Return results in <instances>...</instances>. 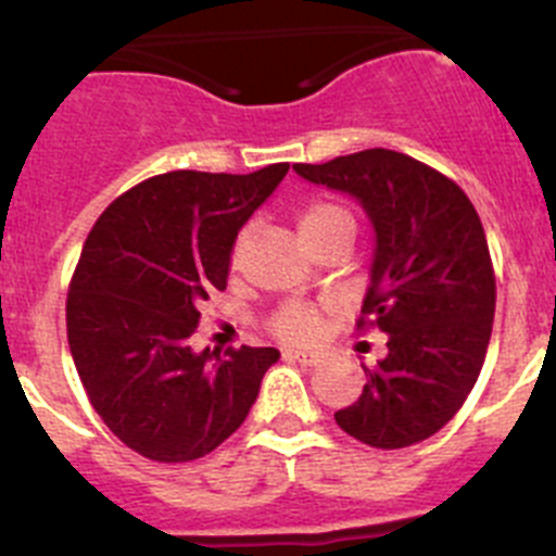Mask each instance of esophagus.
<instances>
[{"mask_svg": "<svg viewBox=\"0 0 556 556\" xmlns=\"http://www.w3.org/2000/svg\"><path fill=\"white\" fill-rule=\"evenodd\" d=\"M283 357H287V361L300 363V366H319L321 363L319 352H308V349H287Z\"/></svg>", "mask_w": 556, "mask_h": 556, "instance_id": "1", "label": "esophagus"}]
</instances>
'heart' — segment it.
<instances>
[{
  "label": "heart",
  "instance_id": "1",
  "mask_svg": "<svg viewBox=\"0 0 556 556\" xmlns=\"http://www.w3.org/2000/svg\"><path fill=\"white\" fill-rule=\"evenodd\" d=\"M343 218H346V213H343L341 207H336V204H325V202L311 204V207L303 210V215L298 218L300 240H303V237L316 235V231H321L325 226L336 224V220H343ZM269 327H273L275 336L287 338V341H305V338H311L316 330H319V314H316L314 308H308V305L289 303L273 316Z\"/></svg>",
  "mask_w": 556,
  "mask_h": 556
}]
</instances>
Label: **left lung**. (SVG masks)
I'll return each instance as SVG.
<instances>
[{"label":"left lung","instance_id":"obj_1","mask_svg":"<svg viewBox=\"0 0 556 556\" xmlns=\"http://www.w3.org/2000/svg\"><path fill=\"white\" fill-rule=\"evenodd\" d=\"M294 172L352 195L374 229L363 316L388 336V354L377 368L363 366V395L336 422L382 451L428 440L478 382L494 325V269L478 213L445 174L382 147Z\"/></svg>","mask_w":556,"mask_h":556}]
</instances>
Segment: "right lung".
Listing matches in <instances>:
<instances>
[{"mask_svg": "<svg viewBox=\"0 0 556 556\" xmlns=\"http://www.w3.org/2000/svg\"><path fill=\"white\" fill-rule=\"evenodd\" d=\"M168 172L105 207L84 242L67 343L89 404L152 462H193L242 426L281 352H193L199 305L229 281L237 235L287 177Z\"/></svg>", "mask_w": 556, "mask_h": 556, "instance_id": "right-lung-1", "label": "right lung"}]
</instances>
